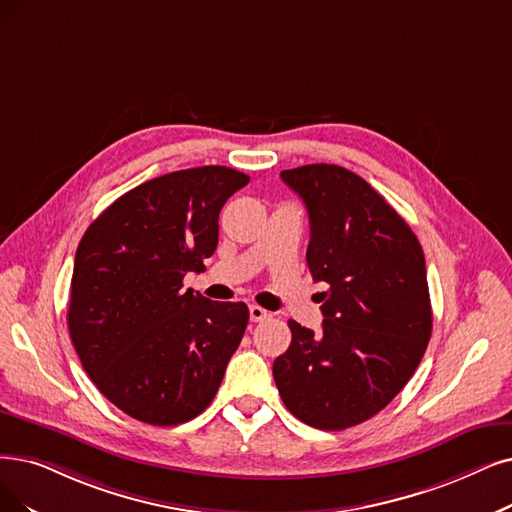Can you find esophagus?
Masks as SVG:
<instances>
[{"mask_svg": "<svg viewBox=\"0 0 512 512\" xmlns=\"http://www.w3.org/2000/svg\"><path fill=\"white\" fill-rule=\"evenodd\" d=\"M269 317H271V313L264 311L262 306H256V304L250 306V321L258 323V321H264V319H269Z\"/></svg>", "mask_w": 512, "mask_h": 512, "instance_id": "obj_1", "label": "esophagus"}]
</instances>
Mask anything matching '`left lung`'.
Wrapping results in <instances>:
<instances>
[{"instance_id":"left-lung-1","label":"left lung","mask_w":512,"mask_h":512,"mask_svg":"<svg viewBox=\"0 0 512 512\" xmlns=\"http://www.w3.org/2000/svg\"><path fill=\"white\" fill-rule=\"evenodd\" d=\"M311 222L306 262L321 292L323 330L294 319L273 363L285 407L321 431L376 416L416 372L433 332L424 252L414 231L355 172L313 163L283 170Z\"/></svg>"}]
</instances>
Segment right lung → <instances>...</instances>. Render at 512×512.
Segmentation results:
<instances>
[{
  "label": "right lung",
  "instance_id": "1",
  "mask_svg": "<svg viewBox=\"0 0 512 512\" xmlns=\"http://www.w3.org/2000/svg\"><path fill=\"white\" fill-rule=\"evenodd\" d=\"M248 182L224 166L147 180L115 199L77 245L73 346L98 391L140 422L199 416L243 338L245 302H212L182 290V279L206 271L224 201Z\"/></svg>",
  "mask_w": 512,
  "mask_h": 512
}]
</instances>
